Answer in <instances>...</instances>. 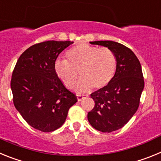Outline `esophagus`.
<instances>
[{
  "label": "esophagus",
  "instance_id": "esophagus-1",
  "mask_svg": "<svg viewBox=\"0 0 161 161\" xmlns=\"http://www.w3.org/2000/svg\"><path fill=\"white\" fill-rule=\"evenodd\" d=\"M76 98H77V101L78 102H80L84 99V96L83 95H76Z\"/></svg>",
  "mask_w": 161,
  "mask_h": 161
}]
</instances>
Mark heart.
<instances>
[{
  "label": "heart",
  "instance_id": "obj_1",
  "mask_svg": "<svg viewBox=\"0 0 161 161\" xmlns=\"http://www.w3.org/2000/svg\"><path fill=\"white\" fill-rule=\"evenodd\" d=\"M66 56L68 60L55 62V74L67 88L72 89L77 81L79 72L81 80L75 89L79 93H87L93 87H106L116 72L117 59L109 48L80 43L68 50Z\"/></svg>",
  "mask_w": 161,
  "mask_h": 161
}]
</instances>
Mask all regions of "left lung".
<instances>
[{"instance_id": "left-lung-1", "label": "left lung", "mask_w": 161, "mask_h": 161, "mask_svg": "<svg viewBox=\"0 0 161 161\" xmlns=\"http://www.w3.org/2000/svg\"><path fill=\"white\" fill-rule=\"evenodd\" d=\"M89 42L109 48L117 59L113 80L106 87L91 94L95 106L88 113V120L93 128L109 133L124 126L137 111L144 88L141 64L131 50L119 42Z\"/></svg>"}]
</instances>
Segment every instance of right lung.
Wrapping results in <instances>:
<instances>
[{
  "mask_svg": "<svg viewBox=\"0 0 161 161\" xmlns=\"http://www.w3.org/2000/svg\"><path fill=\"white\" fill-rule=\"evenodd\" d=\"M71 41H46L30 47L17 62L10 87L14 104L25 122L43 132L64 123L69 108L77 102L55 72L58 55Z\"/></svg>",
  "mask_w": 161,
  "mask_h": 161,
  "instance_id": "right-lung-1",
  "label": "right lung"
}]
</instances>
